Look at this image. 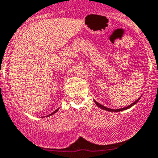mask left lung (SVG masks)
I'll use <instances>...</instances> for the list:
<instances>
[{
  "mask_svg": "<svg viewBox=\"0 0 158 158\" xmlns=\"http://www.w3.org/2000/svg\"><path fill=\"white\" fill-rule=\"evenodd\" d=\"M139 99H140V98H138V100H136V101H135V102L132 103V104H131L130 106H127V107H125V108H122V109H109V108L105 107V106H103L102 105L99 104V103H98V102H95V104L97 105V106H98V107H99L100 109H104V110H106V111H123V110L128 109H129V108L131 107V106H133L134 105L136 104V103L138 102V100H139Z\"/></svg>",
  "mask_w": 158,
  "mask_h": 158,
  "instance_id": "left-lung-1",
  "label": "left lung"
}]
</instances>
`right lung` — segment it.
Here are the masks:
<instances>
[{
	"label": "right lung",
	"mask_w": 158,
	"mask_h": 158,
	"mask_svg": "<svg viewBox=\"0 0 158 158\" xmlns=\"http://www.w3.org/2000/svg\"><path fill=\"white\" fill-rule=\"evenodd\" d=\"M58 111V109H56V111H53V112H52V113H51V114H49V115H47V116H50V115H52V114H54V113H56V111Z\"/></svg>",
	"instance_id": "1"
}]
</instances>
